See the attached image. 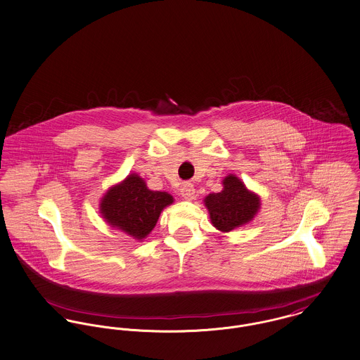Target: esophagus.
<instances>
[{"label":"esophagus","instance_id":"1","mask_svg":"<svg viewBox=\"0 0 360 360\" xmlns=\"http://www.w3.org/2000/svg\"><path fill=\"white\" fill-rule=\"evenodd\" d=\"M181 195L188 200V201H192L195 195V189H194L192 184H184L182 185V189H181Z\"/></svg>","mask_w":360,"mask_h":360}]
</instances>
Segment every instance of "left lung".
Returning a JSON list of instances; mask_svg holds the SVG:
<instances>
[{
	"instance_id": "left-lung-1",
	"label": "left lung",
	"mask_w": 360,
	"mask_h": 360,
	"mask_svg": "<svg viewBox=\"0 0 360 360\" xmlns=\"http://www.w3.org/2000/svg\"><path fill=\"white\" fill-rule=\"evenodd\" d=\"M221 185L219 193H210L202 201L212 226L221 233H229L253 221L260 211L262 200L234 174L224 176Z\"/></svg>"
}]
</instances>
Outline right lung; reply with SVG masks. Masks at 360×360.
Masks as SVG:
<instances>
[{"label": "right lung", "instance_id": "right-lung-1", "mask_svg": "<svg viewBox=\"0 0 360 360\" xmlns=\"http://www.w3.org/2000/svg\"><path fill=\"white\" fill-rule=\"evenodd\" d=\"M174 202L167 192L150 191L139 174H129L112 185L100 200L101 218L137 241L146 238L155 229L163 210Z\"/></svg>", "mask_w": 360, "mask_h": 360}]
</instances>
